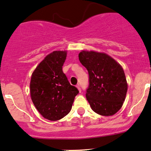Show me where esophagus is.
Masks as SVG:
<instances>
[{"instance_id": "esophagus-1", "label": "esophagus", "mask_w": 151, "mask_h": 151, "mask_svg": "<svg viewBox=\"0 0 151 151\" xmlns=\"http://www.w3.org/2000/svg\"><path fill=\"white\" fill-rule=\"evenodd\" d=\"M77 89L79 90V91H80V92H81V88H80V84H78L77 85Z\"/></svg>"}]
</instances>
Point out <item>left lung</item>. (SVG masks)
<instances>
[{
	"label": "left lung",
	"instance_id": "8db88e82",
	"mask_svg": "<svg viewBox=\"0 0 151 151\" xmlns=\"http://www.w3.org/2000/svg\"><path fill=\"white\" fill-rule=\"evenodd\" d=\"M80 63L89 74L86 99L97 114L113 115L122 107L128 85L122 66L105 53L83 50Z\"/></svg>",
	"mask_w": 151,
	"mask_h": 151
}]
</instances>
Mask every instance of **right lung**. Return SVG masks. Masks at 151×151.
Masks as SVG:
<instances>
[{
    "label": "right lung",
    "mask_w": 151,
    "mask_h": 151,
    "mask_svg": "<svg viewBox=\"0 0 151 151\" xmlns=\"http://www.w3.org/2000/svg\"><path fill=\"white\" fill-rule=\"evenodd\" d=\"M66 54V51L49 54L36 67L30 79L32 101L39 113L50 121H58L68 115L79 93L62 70Z\"/></svg>",
    "instance_id": "1"
}]
</instances>
